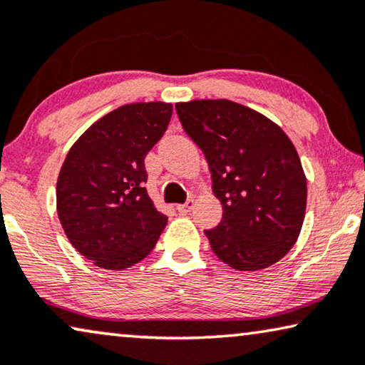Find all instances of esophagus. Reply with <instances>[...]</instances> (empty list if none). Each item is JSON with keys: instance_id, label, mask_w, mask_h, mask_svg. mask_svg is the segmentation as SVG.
I'll use <instances>...</instances> for the list:
<instances>
[{"instance_id": "obj_1", "label": "esophagus", "mask_w": 365, "mask_h": 365, "mask_svg": "<svg viewBox=\"0 0 365 365\" xmlns=\"http://www.w3.org/2000/svg\"><path fill=\"white\" fill-rule=\"evenodd\" d=\"M192 207H194V199H187L184 204H179L176 209L179 214H187V212H191Z\"/></svg>"}]
</instances>
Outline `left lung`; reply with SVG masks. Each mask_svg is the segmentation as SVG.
Segmentation results:
<instances>
[{
	"instance_id": "left-lung-1",
	"label": "left lung",
	"mask_w": 365,
	"mask_h": 365,
	"mask_svg": "<svg viewBox=\"0 0 365 365\" xmlns=\"http://www.w3.org/2000/svg\"><path fill=\"white\" fill-rule=\"evenodd\" d=\"M184 131L207 160L222 220L204 230L215 255L240 272L277 263L297 242L306 178L284 131L230 100L178 103Z\"/></svg>"
}]
</instances>
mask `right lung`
I'll return each mask as SVG.
<instances>
[{
    "mask_svg": "<svg viewBox=\"0 0 365 365\" xmlns=\"http://www.w3.org/2000/svg\"><path fill=\"white\" fill-rule=\"evenodd\" d=\"M171 115V103L123 105L95 121L67 153L57 214L73 248L100 268L141 262L166 227L145 187V158Z\"/></svg>",
    "mask_w": 365,
    "mask_h": 365,
    "instance_id": "1",
    "label": "right lung"
}]
</instances>
